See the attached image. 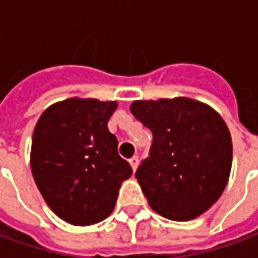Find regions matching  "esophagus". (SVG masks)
<instances>
[{"mask_svg": "<svg viewBox=\"0 0 258 258\" xmlns=\"http://www.w3.org/2000/svg\"><path fill=\"white\" fill-rule=\"evenodd\" d=\"M130 164H131V167H133V170H137V167H138V163H140V159H138V156H133L131 159L128 160Z\"/></svg>", "mask_w": 258, "mask_h": 258, "instance_id": "1", "label": "esophagus"}]
</instances>
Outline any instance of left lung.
<instances>
[{"label": "left lung", "instance_id": "8db88e82", "mask_svg": "<svg viewBox=\"0 0 258 258\" xmlns=\"http://www.w3.org/2000/svg\"><path fill=\"white\" fill-rule=\"evenodd\" d=\"M130 110L153 134L149 157L135 173L149 206L173 221L209 210L232 166V140L221 116L185 96L135 101Z\"/></svg>", "mask_w": 258, "mask_h": 258}]
</instances>
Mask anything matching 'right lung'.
<instances>
[{"label":"right lung","instance_id":"add662e5","mask_svg":"<svg viewBox=\"0 0 258 258\" xmlns=\"http://www.w3.org/2000/svg\"><path fill=\"white\" fill-rule=\"evenodd\" d=\"M117 102L70 98L48 107L33 133L30 166L49 209L73 225L105 220L133 168L107 121Z\"/></svg>","mask_w":258,"mask_h":258}]
</instances>
